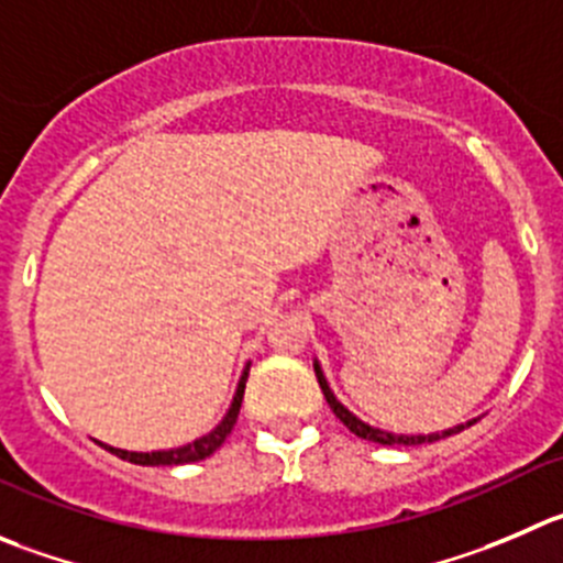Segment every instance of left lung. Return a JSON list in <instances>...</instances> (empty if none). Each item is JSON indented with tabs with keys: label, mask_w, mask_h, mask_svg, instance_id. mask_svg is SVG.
Segmentation results:
<instances>
[{
	"label": "left lung",
	"mask_w": 563,
	"mask_h": 563,
	"mask_svg": "<svg viewBox=\"0 0 563 563\" xmlns=\"http://www.w3.org/2000/svg\"><path fill=\"white\" fill-rule=\"evenodd\" d=\"M314 376H318L320 389H323V395H325V400H329L331 411H334V415L340 417L342 426H345L347 431L356 433V437L367 439V442H378V445H426V442H437V439L451 437V433L462 431V428H464V426L448 428V431L428 433V437H398V433H387V431H382V428H371V426H367V422H362V420H358V417H353L351 411H347L345 406H342L340 400L334 398V393H331V389H329V384H325V378H323V371H320L318 365H314Z\"/></svg>",
	"instance_id": "8db88e82"
}]
</instances>
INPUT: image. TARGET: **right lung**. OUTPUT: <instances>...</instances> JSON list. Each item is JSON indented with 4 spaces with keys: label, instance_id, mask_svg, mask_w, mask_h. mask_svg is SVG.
I'll use <instances>...</instances> for the list:
<instances>
[{
    "label": "right lung",
    "instance_id": "1",
    "mask_svg": "<svg viewBox=\"0 0 563 563\" xmlns=\"http://www.w3.org/2000/svg\"><path fill=\"white\" fill-rule=\"evenodd\" d=\"M245 378H249V371H245L243 378H240L238 393H234V400H232V409L227 411V417H223V420H221V426H218L212 433H207V437L196 439L192 445L176 448V451H157V453H130V451H118V448H107V445H104V451L115 453V456L124 459V462L143 464V467H168V464H190V462H201V459L212 456V453H216L218 448L223 445V439H227L229 433H232L234 422H238L240 404H243V393H245Z\"/></svg>",
    "mask_w": 563,
    "mask_h": 563
}]
</instances>
